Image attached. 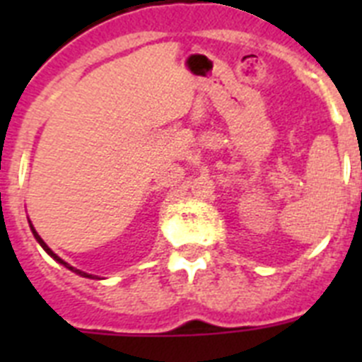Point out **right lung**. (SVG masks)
Returning <instances> with one entry per match:
<instances>
[{"label": "right lung", "instance_id": "1", "mask_svg": "<svg viewBox=\"0 0 362 362\" xmlns=\"http://www.w3.org/2000/svg\"><path fill=\"white\" fill-rule=\"evenodd\" d=\"M28 223H30V221H28ZM30 230H32V233H34V238H36V241H37V243H40V245H41V248H43V250H45V252H47V254H49V255H50V257H52V259H56L57 263H62V264H63V267H66V268H69V270L76 272V274H79V276H83V277H88V279H94V276H90V274H85V272H81V270H76V268H74V267H70V264H69V263H65V261H63V259H62V257H57V255H56V254H54V252H52V250H50L49 246H47V243H45V241H43V239H41V238H40V235H37L36 228H34V226H32V225H30ZM95 279H98V277H95Z\"/></svg>", "mask_w": 362, "mask_h": 362}]
</instances>
